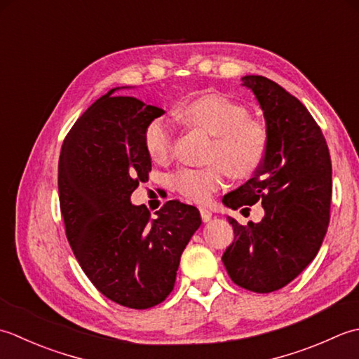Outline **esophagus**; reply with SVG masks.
<instances>
[{
    "label": "esophagus",
    "mask_w": 359,
    "mask_h": 359,
    "mask_svg": "<svg viewBox=\"0 0 359 359\" xmlns=\"http://www.w3.org/2000/svg\"><path fill=\"white\" fill-rule=\"evenodd\" d=\"M200 215H201V220H203L204 223H208V222H210V218H212V212H210L209 209L200 208Z\"/></svg>",
    "instance_id": "34e87169"
}]
</instances>
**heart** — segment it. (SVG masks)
I'll return each mask as SVG.
<instances>
[{
	"mask_svg": "<svg viewBox=\"0 0 359 359\" xmlns=\"http://www.w3.org/2000/svg\"><path fill=\"white\" fill-rule=\"evenodd\" d=\"M178 114L190 126L214 136L203 169L184 167L170 177V187L181 196L196 203L206 201L223 187L228 173L248 178L257 172L266 159L269 135L265 123L251 118L248 107L222 94H201L186 100ZM175 127L164 118L151 119L144 130L142 141L147 155L165 164L175 153Z\"/></svg>",
	"mask_w": 359,
	"mask_h": 359,
	"instance_id": "heart-1",
	"label": "heart"
}]
</instances>
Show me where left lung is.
Listing matches in <instances>:
<instances>
[{"label":"left lung","mask_w":359,"mask_h":359,"mask_svg":"<svg viewBox=\"0 0 359 359\" xmlns=\"http://www.w3.org/2000/svg\"><path fill=\"white\" fill-rule=\"evenodd\" d=\"M241 82L255 94L269 135L266 159L243 186L223 196L226 206L265 217L248 226L228 217L233 241L223 263L238 287L254 292L283 288L316 257L330 220L332 161L316 121L280 85L262 76Z\"/></svg>","instance_id":"obj_1"}]
</instances>
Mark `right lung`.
Segmentation results:
<instances>
[{"label": "right lung", "mask_w": 359, "mask_h": 359, "mask_svg": "<svg viewBox=\"0 0 359 359\" xmlns=\"http://www.w3.org/2000/svg\"><path fill=\"white\" fill-rule=\"evenodd\" d=\"M94 102L76 121L58 161L65 232L88 279L109 301L151 309L170 294L181 254L200 228V212L178 200L151 217L130 195L149 178L147 123L164 109L131 96Z\"/></svg>", "instance_id": "add662e5"}]
</instances>
